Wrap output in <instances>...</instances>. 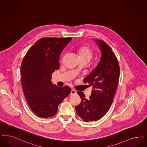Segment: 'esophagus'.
I'll use <instances>...</instances> for the list:
<instances>
[{"label": "esophagus", "instance_id": "esophagus-1", "mask_svg": "<svg viewBox=\"0 0 147 147\" xmlns=\"http://www.w3.org/2000/svg\"><path fill=\"white\" fill-rule=\"evenodd\" d=\"M76 93H77V92H76V90H74V89H72L70 95H74V94H76Z\"/></svg>", "mask_w": 147, "mask_h": 147}]
</instances>
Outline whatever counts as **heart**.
I'll return each mask as SVG.
<instances>
[{"instance_id":"obj_1","label":"heart","mask_w":147,"mask_h":147,"mask_svg":"<svg viewBox=\"0 0 147 147\" xmlns=\"http://www.w3.org/2000/svg\"><path fill=\"white\" fill-rule=\"evenodd\" d=\"M78 53L80 57H88L91 59L93 56L92 50L88 47L83 46L78 49Z\"/></svg>"}]
</instances>
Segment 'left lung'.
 Wrapping results in <instances>:
<instances>
[{"label": "left lung", "instance_id": "obj_1", "mask_svg": "<svg viewBox=\"0 0 147 147\" xmlns=\"http://www.w3.org/2000/svg\"><path fill=\"white\" fill-rule=\"evenodd\" d=\"M101 51L100 61L84 79L92 86L89 99L82 91H78L81 102L75 107L76 113L84 121H97L106 114L112 104L119 76V66L111 47L102 40H95Z\"/></svg>", "mask_w": 147, "mask_h": 147}]
</instances>
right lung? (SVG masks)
Wrapping results in <instances>:
<instances>
[{
	"mask_svg": "<svg viewBox=\"0 0 147 147\" xmlns=\"http://www.w3.org/2000/svg\"><path fill=\"white\" fill-rule=\"evenodd\" d=\"M72 38L39 39L25 55L20 66L21 82L28 105L38 117L57 113L58 107L71 92L68 86L53 84L52 74L59 68V57Z\"/></svg>",
	"mask_w": 147,
	"mask_h": 147,
	"instance_id": "right-lung-1",
	"label": "right lung"
}]
</instances>
